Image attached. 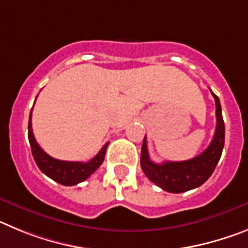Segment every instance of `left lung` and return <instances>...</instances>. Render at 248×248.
Returning a JSON list of instances; mask_svg holds the SVG:
<instances>
[{"label":"left lung","mask_w":248,"mask_h":248,"mask_svg":"<svg viewBox=\"0 0 248 248\" xmlns=\"http://www.w3.org/2000/svg\"><path fill=\"white\" fill-rule=\"evenodd\" d=\"M216 103V130L211 144L203 153L185 161H151L148 153L146 137L144 138L140 155V165L149 180L172 194L189 191L202 185L212 175L220 160L225 145V123L222 119L220 99L211 92Z\"/></svg>","instance_id":"8db88e82"}]
</instances>
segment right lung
<instances>
[{
	"instance_id": "obj_1",
	"label": "right lung",
	"mask_w": 248,
	"mask_h": 248,
	"mask_svg": "<svg viewBox=\"0 0 248 248\" xmlns=\"http://www.w3.org/2000/svg\"><path fill=\"white\" fill-rule=\"evenodd\" d=\"M32 110L30 113V120H28V140H30L31 150L32 155L36 161L39 170L52 180L57 181L61 185L73 186L77 184L82 183L85 179H88L104 161L105 151L108 148L107 143L100 151L88 163H82V161H63V160L54 159L49 156L42 148L38 145V143L34 139L33 131H32Z\"/></svg>"
}]
</instances>
